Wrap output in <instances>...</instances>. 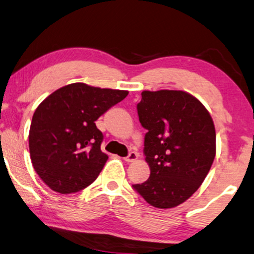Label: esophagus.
<instances>
[{
    "instance_id": "esophagus-1",
    "label": "esophagus",
    "mask_w": 254,
    "mask_h": 254,
    "mask_svg": "<svg viewBox=\"0 0 254 254\" xmlns=\"http://www.w3.org/2000/svg\"><path fill=\"white\" fill-rule=\"evenodd\" d=\"M137 158H139V154H137V153L130 152L129 154H128L126 158H125V161H126V162H134Z\"/></svg>"
}]
</instances>
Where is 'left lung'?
<instances>
[{"mask_svg":"<svg viewBox=\"0 0 254 254\" xmlns=\"http://www.w3.org/2000/svg\"><path fill=\"white\" fill-rule=\"evenodd\" d=\"M137 115L151 175L133 185L149 205L172 208L186 201L208 174L215 156V128L205 106L183 90H143Z\"/></svg>","mask_w":254,"mask_h":254,"instance_id":"obj_1","label":"left lung"}]
</instances>
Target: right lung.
Masks as SVG:
<instances>
[{
    "mask_svg": "<svg viewBox=\"0 0 254 254\" xmlns=\"http://www.w3.org/2000/svg\"><path fill=\"white\" fill-rule=\"evenodd\" d=\"M128 95L127 90L70 83L36 108L29 129L34 170L49 189L79 192L95 181L107 161L95 121Z\"/></svg>",
    "mask_w": 254,
    "mask_h": 254,
    "instance_id": "1",
    "label": "right lung"
}]
</instances>
